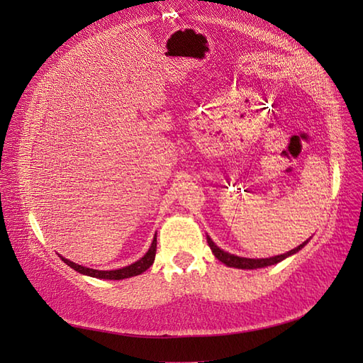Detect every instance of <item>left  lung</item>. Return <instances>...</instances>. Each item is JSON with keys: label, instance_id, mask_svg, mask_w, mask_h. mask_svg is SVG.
<instances>
[{"label": "left lung", "instance_id": "left-lung-1", "mask_svg": "<svg viewBox=\"0 0 363 363\" xmlns=\"http://www.w3.org/2000/svg\"><path fill=\"white\" fill-rule=\"evenodd\" d=\"M309 240H304L301 245H298L296 248L284 252V255L280 256H274L269 259H247V257H239V256H233V255H228V252L223 251L219 247H216L213 244V240L207 236V244L211 247V250L213 251V255L218 260H221L223 263H225L227 267H233V268H239V269H256V268H263V267H269V265H276V263L281 262L283 259L289 257L291 255H295L296 251L301 250Z\"/></svg>", "mask_w": 363, "mask_h": 363}]
</instances>
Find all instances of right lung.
I'll return each mask as SVG.
<instances>
[{
  "label": "right lung",
  "mask_w": 363,
  "mask_h": 363,
  "mask_svg": "<svg viewBox=\"0 0 363 363\" xmlns=\"http://www.w3.org/2000/svg\"><path fill=\"white\" fill-rule=\"evenodd\" d=\"M156 248H157V240H156V236H155V239H152V244H151L150 250L147 251V255L144 257L139 259L135 263H131V265H128L125 268L113 269V271H98V269L84 268V267L77 265V263H74L68 259H65L62 256L60 257L65 263H67L68 267H71L77 272L84 274V276H91V277H96V279H107V280H123V279H128V277H133V276H139V274L147 271L152 265V262H155Z\"/></svg>",
  "instance_id": "add662e5"
}]
</instances>
